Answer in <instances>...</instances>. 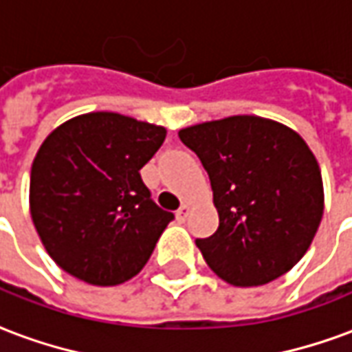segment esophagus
I'll list each match as a JSON object with an SVG mask.
<instances>
[{"mask_svg":"<svg viewBox=\"0 0 352 352\" xmlns=\"http://www.w3.org/2000/svg\"><path fill=\"white\" fill-rule=\"evenodd\" d=\"M188 214H190V205H188V203H184V205L176 210V218H178L180 222H184V220L188 218Z\"/></svg>","mask_w":352,"mask_h":352,"instance_id":"obj_1","label":"esophagus"}]
</instances>
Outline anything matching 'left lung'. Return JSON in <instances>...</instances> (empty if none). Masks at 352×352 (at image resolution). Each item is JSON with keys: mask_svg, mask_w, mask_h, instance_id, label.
<instances>
[{"mask_svg": "<svg viewBox=\"0 0 352 352\" xmlns=\"http://www.w3.org/2000/svg\"><path fill=\"white\" fill-rule=\"evenodd\" d=\"M178 135L205 166L218 210L217 232L195 239L210 270L236 287L289 272L324 214L322 174L305 140L251 115L190 126Z\"/></svg>", "mask_w": 352, "mask_h": 352, "instance_id": "8db88e82", "label": "left lung"}]
</instances>
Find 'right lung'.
Instances as JSON below:
<instances>
[{
  "instance_id": "obj_1",
  "label": "right lung",
  "mask_w": 352,
  "mask_h": 352,
  "mask_svg": "<svg viewBox=\"0 0 352 352\" xmlns=\"http://www.w3.org/2000/svg\"><path fill=\"white\" fill-rule=\"evenodd\" d=\"M166 138L162 126L88 113L55 128L30 172V214L45 251L91 285H118L149 261L174 214L140 176Z\"/></svg>"
}]
</instances>
